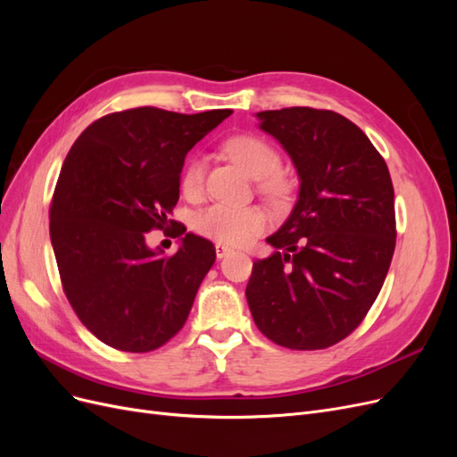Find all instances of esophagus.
Here are the masks:
<instances>
[{
    "label": "esophagus",
    "instance_id": "1",
    "mask_svg": "<svg viewBox=\"0 0 457 457\" xmlns=\"http://www.w3.org/2000/svg\"><path fill=\"white\" fill-rule=\"evenodd\" d=\"M230 252H232V250H230L228 245L220 244V242H217V244H215V255H217V259H223V257H227Z\"/></svg>",
    "mask_w": 457,
    "mask_h": 457
}]
</instances>
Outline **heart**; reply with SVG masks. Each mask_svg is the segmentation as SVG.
<instances>
[{"instance_id": "obj_1", "label": "heart", "mask_w": 457, "mask_h": 457, "mask_svg": "<svg viewBox=\"0 0 457 457\" xmlns=\"http://www.w3.org/2000/svg\"><path fill=\"white\" fill-rule=\"evenodd\" d=\"M230 158L253 179L261 181V190L269 196H280L286 183L278 175L282 158L270 143L257 135L230 137L225 145ZM204 160L190 158L181 173V190L190 200H196L204 190ZM195 228L202 237L217 242L240 245L250 242L265 228V215L257 207L237 205L228 202H213L195 217Z\"/></svg>"}]
</instances>
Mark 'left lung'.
<instances>
[{
	"label": "left lung",
	"instance_id": "8db88e82",
	"mask_svg": "<svg viewBox=\"0 0 457 457\" xmlns=\"http://www.w3.org/2000/svg\"><path fill=\"white\" fill-rule=\"evenodd\" d=\"M292 158L299 198L253 262L247 305L276 345L326 349L364 320L396 244L395 190L385 160L351 120L309 106L257 112Z\"/></svg>",
	"mask_w": 457,
	"mask_h": 457
}]
</instances>
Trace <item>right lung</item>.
<instances>
[{
  "instance_id": "obj_1",
  "label": "right lung",
  "mask_w": 457,
  "mask_h": 457,
  "mask_svg": "<svg viewBox=\"0 0 457 457\" xmlns=\"http://www.w3.org/2000/svg\"><path fill=\"white\" fill-rule=\"evenodd\" d=\"M230 114L123 110L93 121L68 152L49 210L51 244L74 312L108 347L148 353L185 326L215 247L188 232L165 257L145 234L173 225L187 152Z\"/></svg>"
}]
</instances>
